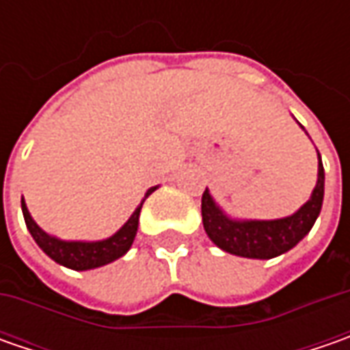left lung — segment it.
I'll list each match as a JSON object with an SVG mask.
<instances>
[{"mask_svg": "<svg viewBox=\"0 0 350 350\" xmlns=\"http://www.w3.org/2000/svg\"><path fill=\"white\" fill-rule=\"evenodd\" d=\"M317 183L310 200L298 212L278 220H234L214 202L208 189L202 193V224L208 237L226 253L247 259H273L302 241L316 224L323 204L325 173L317 152Z\"/></svg>", "mask_w": 350, "mask_h": 350, "instance_id": "1", "label": "left lung"}]
</instances>
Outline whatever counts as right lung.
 Listing matches in <instances>:
<instances>
[{
  "instance_id": "right-lung-1",
  "label": "right lung",
  "mask_w": 350,
  "mask_h": 350,
  "mask_svg": "<svg viewBox=\"0 0 350 350\" xmlns=\"http://www.w3.org/2000/svg\"><path fill=\"white\" fill-rule=\"evenodd\" d=\"M157 187H152L144 200L154 193ZM140 206L132 212V216L128 218V222L116 232L115 235L101 239V241H64L54 235H48L42 228H38V224L34 222L33 216L29 214V208L25 204V200H21V208H23V216H25V224L29 228V232L36 241V245L46 253L52 261L58 265H64L68 269L74 271H89V269H97L103 265L116 261L118 257H122L128 249L132 247V241L138 232V218H140Z\"/></svg>"
}]
</instances>
